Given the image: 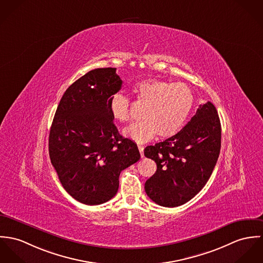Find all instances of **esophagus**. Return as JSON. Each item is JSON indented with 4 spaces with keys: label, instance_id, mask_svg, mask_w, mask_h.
<instances>
[{
    "label": "esophagus",
    "instance_id": "1",
    "mask_svg": "<svg viewBox=\"0 0 263 263\" xmlns=\"http://www.w3.org/2000/svg\"><path fill=\"white\" fill-rule=\"evenodd\" d=\"M138 149H139V152H140V155H141V157H143L144 156V147L142 145H138Z\"/></svg>",
    "mask_w": 263,
    "mask_h": 263
}]
</instances>
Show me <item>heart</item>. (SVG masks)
I'll list each match as a JSON object with an SVG mask.
<instances>
[{
  "label": "heart",
  "mask_w": 263,
  "mask_h": 263,
  "mask_svg": "<svg viewBox=\"0 0 263 263\" xmlns=\"http://www.w3.org/2000/svg\"><path fill=\"white\" fill-rule=\"evenodd\" d=\"M132 92L138 103L145 105L142 111L144 120L126 128L124 134L139 143L152 139L157 133L160 138L175 136L184 125L195 103L192 88L182 83L146 80L137 83ZM109 108L118 122L130 120V103L124 95L114 93Z\"/></svg>",
  "instance_id": "1"
}]
</instances>
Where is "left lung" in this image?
Masks as SVG:
<instances>
[{
    "mask_svg": "<svg viewBox=\"0 0 263 263\" xmlns=\"http://www.w3.org/2000/svg\"><path fill=\"white\" fill-rule=\"evenodd\" d=\"M220 149V119L215 106L206 102L175 136L144 149L157 166L146 180L147 196L162 206L185 204L209 180Z\"/></svg>",
    "mask_w": 263,
    "mask_h": 263,
    "instance_id": "obj_1",
    "label": "left lung"
}]
</instances>
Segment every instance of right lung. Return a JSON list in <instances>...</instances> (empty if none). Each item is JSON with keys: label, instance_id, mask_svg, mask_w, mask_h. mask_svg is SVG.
I'll list each match as a JSON object with an SVG mask.
<instances>
[{"label": "right lung", "instance_id": "add662e5", "mask_svg": "<svg viewBox=\"0 0 263 263\" xmlns=\"http://www.w3.org/2000/svg\"><path fill=\"white\" fill-rule=\"evenodd\" d=\"M116 68H96L63 93L49 133V157L64 190L85 204L118 192L121 172L140 159L135 142L122 137L109 103L121 89Z\"/></svg>", "mask_w": 263, "mask_h": 263}]
</instances>
